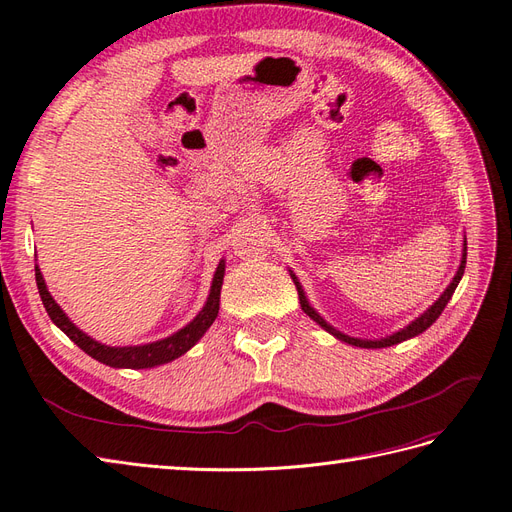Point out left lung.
<instances>
[{
	"label": "left lung",
	"instance_id": "obj_1",
	"mask_svg": "<svg viewBox=\"0 0 512 512\" xmlns=\"http://www.w3.org/2000/svg\"><path fill=\"white\" fill-rule=\"evenodd\" d=\"M466 256H468V243H463V256H461V265H459V269H457V275L453 277V282H451V286H448L442 294H440V299L433 303L425 314H421L418 316L414 322H410L408 327H404L401 331H397V333H393V335H389V337H382V339H359V337H350V335H344L342 331H337V329H333L331 324L324 320L316 309L309 305V301H307V297H305V292H303V288H301V284H299V280H297V275H294L292 271H290V277H292V282H294V286H297V290H299V301H301V309L303 312L312 318L314 322H318L320 327L324 329V331H329L331 335H335L337 339H342V342H346V344H352V346H356V348H386V346H395V344H401V342H406V339H410V337H416V335H421L423 331H427L433 322L438 320V316L444 312V307H446V303L451 301V297H453V292H455V288H457V284H459V280H461V275H463V271H466Z\"/></svg>",
	"mask_w": 512,
	"mask_h": 512
}]
</instances>
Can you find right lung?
<instances>
[{
    "mask_svg": "<svg viewBox=\"0 0 512 512\" xmlns=\"http://www.w3.org/2000/svg\"><path fill=\"white\" fill-rule=\"evenodd\" d=\"M222 282H224V260L215 269L213 275V284H211V292L207 297L205 307L200 309L198 316L185 324L183 329H179L177 333H173L166 339H160V342H151L145 346H106L91 339L87 333H83L76 324L64 314L55 299L51 297V292L46 290L44 277L40 273V269L36 267V284H38V292L40 299L46 307V314L57 324V327L64 331L72 342L79 346L85 354H89L91 359H96L108 367H126V369H145V367H156V365H164L175 361L177 356L188 352L200 337L207 333V329L213 324V320L218 318L220 312V290H222Z\"/></svg>",
    "mask_w": 512,
    "mask_h": 512,
    "instance_id": "obj_1",
    "label": "right lung"
}]
</instances>
